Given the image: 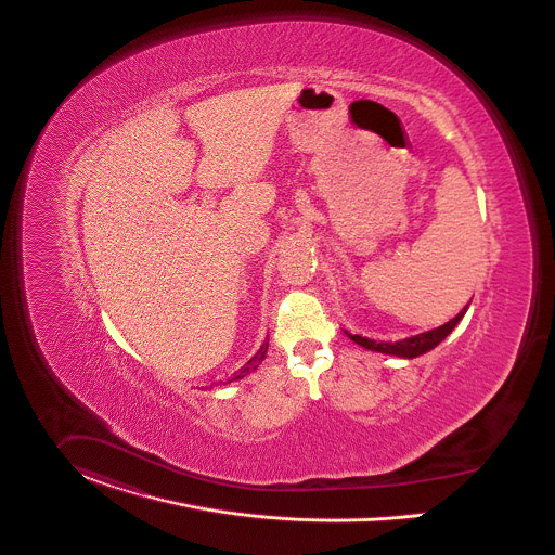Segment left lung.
<instances>
[{
    "label": "left lung",
    "instance_id": "1",
    "mask_svg": "<svg viewBox=\"0 0 555 555\" xmlns=\"http://www.w3.org/2000/svg\"><path fill=\"white\" fill-rule=\"evenodd\" d=\"M463 315H465V309H463L456 318H452L450 322H446L440 328H434V331H427V333L414 334V336H408V338H402V340H393V343H389V340H374V338H369V336L351 334L347 333V331H345V334H347L356 345H360V347H364V349H369V351L412 360V358H418V356H423V353L436 349V347L442 343L443 338L459 326V322L463 320Z\"/></svg>",
    "mask_w": 555,
    "mask_h": 555
}]
</instances>
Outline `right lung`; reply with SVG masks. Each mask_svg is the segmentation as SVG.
I'll use <instances>...</instances> for the list:
<instances>
[{
    "label": "right lung",
    "instance_id": "add662e5",
    "mask_svg": "<svg viewBox=\"0 0 555 555\" xmlns=\"http://www.w3.org/2000/svg\"><path fill=\"white\" fill-rule=\"evenodd\" d=\"M267 349H269V338L260 345L259 351H257L242 369L237 370V374H235L231 380H240V378H244V376H248L250 372H255V370L259 369L260 364L264 362V358H267ZM231 380H229V383H231Z\"/></svg>",
    "mask_w": 555,
    "mask_h": 555
}]
</instances>
